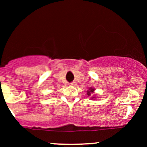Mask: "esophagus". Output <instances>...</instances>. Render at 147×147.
<instances>
[{"label": "esophagus", "mask_w": 147, "mask_h": 147, "mask_svg": "<svg viewBox=\"0 0 147 147\" xmlns=\"http://www.w3.org/2000/svg\"><path fill=\"white\" fill-rule=\"evenodd\" d=\"M69 84H70V85H75V84H76V82H71V83H69Z\"/></svg>", "instance_id": "1"}]
</instances>
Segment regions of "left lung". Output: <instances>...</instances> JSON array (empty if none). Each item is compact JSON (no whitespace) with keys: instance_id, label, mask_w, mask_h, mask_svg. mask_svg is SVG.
<instances>
[{"instance_id":"obj_1","label":"left lung","mask_w":147,"mask_h":147,"mask_svg":"<svg viewBox=\"0 0 147 147\" xmlns=\"http://www.w3.org/2000/svg\"><path fill=\"white\" fill-rule=\"evenodd\" d=\"M94 89H92V88H90V90H87V95L88 96H90L92 94V93L93 92H94ZM93 98H94V97H93Z\"/></svg>"}]
</instances>
